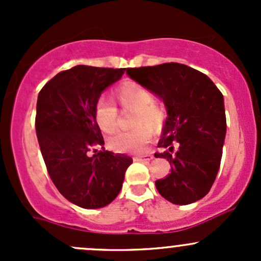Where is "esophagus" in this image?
Here are the masks:
<instances>
[{"mask_svg": "<svg viewBox=\"0 0 261 261\" xmlns=\"http://www.w3.org/2000/svg\"><path fill=\"white\" fill-rule=\"evenodd\" d=\"M152 155L151 154H141V155H136L134 159L135 160H143V162H149V160L152 159Z\"/></svg>", "mask_w": 261, "mask_h": 261, "instance_id": "34e87169", "label": "esophagus"}]
</instances>
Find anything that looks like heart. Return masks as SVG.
Here are the masks:
<instances>
[{
	"mask_svg": "<svg viewBox=\"0 0 261 261\" xmlns=\"http://www.w3.org/2000/svg\"><path fill=\"white\" fill-rule=\"evenodd\" d=\"M115 96L125 110H133V125L130 131H120L109 139L110 149L117 152H140L152 138L154 131H160L165 125L167 115L154 102V94L135 82H125L115 89ZM94 120L103 133L111 134L117 128L118 110L112 101L99 97L94 105ZM150 127L149 128L148 126Z\"/></svg>",
	"mask_w": 261,
	"mask_h": 261,
	"instance_id": "b5f03b06",
	"label": "heart"
}]
</instances>
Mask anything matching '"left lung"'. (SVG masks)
I'll return each instance as SVG.
<instances>
[{"instance_id": "1", "label": "left lung", "mask_w": 261, "mask_h": 261, "mask_svg": "<svg viewBox=\"0 0 261 261\" xmlns=\"http://www.w3.org/2000/svg\"><path fill=\"white\" fill-rule=\"evenodd\" d=\"M134 81L164 101L168 117L155 158L170 163L169 174L155 181L158 192L174 204H189L211 189L222 158L226 135L223 96L199 70L179 63L128 68Z\"/></svg>"}]
</instances>
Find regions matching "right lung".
<instances>
[{"label":"right lung","instance_id":"obj_1","mask_svg":"<svg viewBox=\"0 0 261 261\" xmlns=\"http://www.w3.org/2000/svg\"><path fill=\"white\" fill-rule=\"evenodd\" d=\"M123 73L122 68L75 65L58 73L39 92L35 128L50 179L63 197L82 208L111 203L133 163L127 155L103 149L94 120V105L102 91ZM97 146L102 150L97 152Z\"/></svg>","mask_w":261,"mask_h":261}]
</instances>
